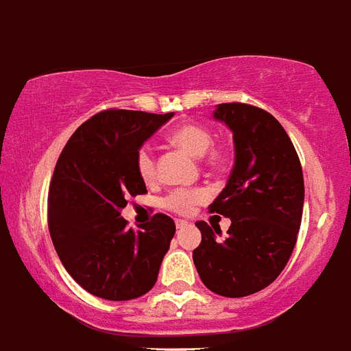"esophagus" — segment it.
Here are the masks:
<instances>
[{
  "label": "esophagus",
  "mask_w": 351,
  "mask_h": 351,
  "mask_svg": "<svg viewBox=\"0 0 351 351\" xmlns=\"http://www.w3.org/2000/svg\"><path fill=\"white\" fill-rule=\"evenodd\" d=\"M176 226L178 228H184V226H188V221H184V219H176Z\"/></svg>",
  "instance_id": "obj_1"
}]
</instances>
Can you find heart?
<instances>
[{
    "mask_svg": "<svg viewBox=\"0 0 351 351\" xmlns=\"http://www.w3.org/2000/svg\"><path fill=\"white\" fill-rule=\"evenodd\" d=\"M169 141L173 145L184 149L186 153H190L191 156H204L206 154V163L213 169H219L225 165L226 153L219 147H213V133L209 128L200 125H182L170 132ZM135 165H137V172L144 182H154L158 176L156 169V156L151 145L144 144L137 151V158H135ZM207 191L204 188H178L172 190L165 198H163V207L169 210H173L178 214H184L195 206V204L206 200Z\"/></svg>",
    "mask_w": 351,
    "mask_h": 351,
    "instance_id": "1",
    "label": "heart"
}]
</instances>
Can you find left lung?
<instances>
[{
  "mask_svg": "<svg viewBox=\"0 0 351 351\" xmlns=\"http://www.w3.org/2000/svg\"><path fill=\"white\" fill-rule=\"evenodd\" d=\"M214 117L234 133L235 163L209 206L230 218L223 241L206 221L195 225L202 243L193 262L202 283L223 297H246L281 274L295 247L304 207L297 151L280 121L247 104H219ZM219 235V232L216 230Z\"/></svg>",
  "mask_w": 351,
  "mask_h": 351,
  "instance_id": "obj_1",
  "label": "left lung"
}]
</instances>
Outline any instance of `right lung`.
<instances>
[{
	"mask_svg": "<svg viewBox=\"0 0 351 351\" xmlns=\"http://www.w3.org/2000/svg\"><path fill=\"white\" fill-rule=\"evenodd\" d=\"M173 116L108 108L75 130L49 188V232L68 274L107 300H132L154 287L176 223L154 214L141 230L121 216L130 197L147 193L135 158Z\"/></svg>",
	"mask_w": 351,
	"mask_h": 351,
	"instance_id": "add662e5",
	"label": "right lung"
}]
</instances>
